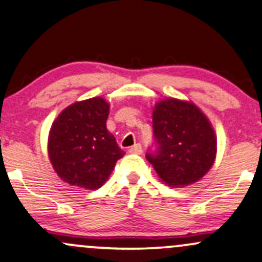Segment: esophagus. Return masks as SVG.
<instances>
[{"instance_id":"34e87169","label":"esophagus","mask_w":262,"mask_h":262,"mask_svg":"<svg viewBox=\"0 0 262 262\" xmlns=\"http://www.w3.org/2000/svg\"><path fill=\"white\" fill-rule=\"evenodd\" d=\"M129 152L132 154H141L143 152V146H141V144H134L133 146H130V149H129Z\"/></svg>"}]
</instances>
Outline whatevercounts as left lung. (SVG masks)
<instances>
[{
    "label": "left lung",
    "mask_w": 262,
    "mask_h": 262,
    "mask_svg": "<svg viewBox=\"0 0 262 262\" xmlns=\"http://www.w3.org/2000/svg\"><path fill=\"white\" fill-rule=\"evenodd\" d=\"M155 150L146 154L157 174L171 187H185L204 177L216 157V137L194 103L160 101L152 113Z\"/></svg>",
    "instance_id": "8db88e82"
}]
</instances>
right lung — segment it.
Listing matches in <instances>:
<instances>
[{
	"mask_svg": "<svg viewBox=\"0 0 262 262\" xmlns=\"http://www.w3.org/2000/svg\"><path fill=\"white\" fill-rule=\"evenodd\" d=\"M110 105L102 97L63 110L49 135V156L56 173L75 187L97 189L124 155L106 128Z\"/></svg>",
	"mask_w": 262,
	"mask_h": 262,
	"instance_id": "1",
	"label": "right lung"
}]
</instances>
